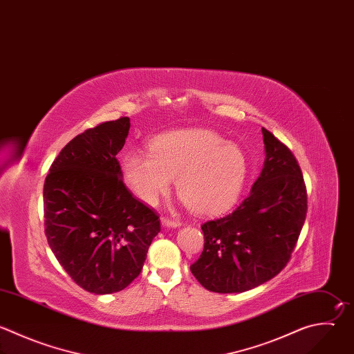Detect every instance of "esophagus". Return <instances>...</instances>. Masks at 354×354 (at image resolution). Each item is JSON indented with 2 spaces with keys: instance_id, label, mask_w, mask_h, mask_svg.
Segmentation results:
<instances>
[{
  "instance_id": "esophagus-1",
  "label": "esophagus",
  "mask_w": 354,
  "mask_h": 354,
  "mask_svg": "<svg viewBox=\"0 0 354 354\" xmlns=\"http://www.w3.org/2000/svg\"><path fill=\"white\" fill-rule=\"evenodd\" d=\"M161 223H162V226H167V227H178V226H180L179 221L169 219V218H165V216L161 218Z\"/></svg>"
}]
</instances>
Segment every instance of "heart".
I'll return each instance as SVG.
<instances>
[{
    "label": "heart",
    "mask_w": 354,
    "mask_h": 354,
    "mask_svg": "<svg viewBox=\"0 0 354 354\" xmlns=\"http://www.w3.org/2000/svg\"><path fill=\"white\" fill-rule=\"evenodd\" d=\"M150 151L122 160L124 176L146 204H156L176 178V190L197 215L221 214L236 203L248 176L243 150L207 129H185L156 136Z\"/></svg>",
    "instance_id": "heart-1"
}]
</instances>
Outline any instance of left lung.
<instances>
[{
	"instance_id": "1",
	"label": "left lung",
	"mask_w": 354,
	"mask_h": 354,
	"mask_svg": "<svg viewBox=\"0 0 354 354\" xmlns=\"http://www.w3.org/2000/svg\"><path fill=\"white\" fill-rule=\"evenodd\" d=\"M264 168L252 192L230 214L201 225L204 249L190 266L216 293L263 285L289 263L307 214V192L292 151L263 128Z\"/></svg>"
}]
</instances>
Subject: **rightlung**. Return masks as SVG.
<instances>
[{"instance_id": "add662e5", "label": "right lung", "mask_w": 354, "mask_h": 354, "mask_svg": "<svg viewBox=\"0 0 354 354\" xmlns=\"http://www.w3.org/2000/svg\"><path fill=\"white\" fill-rule=\"evenodd\" d=\"M129 128L131 120L122 116L77 135L54 160L44 182L48 245L75 283L94 295L131 285L161 230L160 216L122 180L116 154Z\"/></svg>"}]
</instances>
